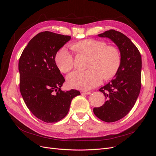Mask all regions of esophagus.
<instances>
[{
  "mask_svg": "<svg viewBox=\"0 0 156 156\" xmlns=\"http://www.w3.org/2000/svg\"><path fill=\"white\" fill-rule=\"evenodd\" d=\"M90 93V92L87 91V90H81V94H88Z\"/></svg>",
  "mask_w": 156,
  "mask_h": 156,
  "instance_id": "obj_1",
  "label": "esophagus"
}]
</instances>
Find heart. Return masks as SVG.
Wrapping results in <instances>:
<instances>
[{
	"label": "heart",
	"mask_w": 156,
	"mask_h": 156,
	"mask_svg": "<svg viewBox=\"0 0 156 156\" xmlns=\"http://www.w3.org/2000/svg\"><path fill=\"white\" fill-rule=\"evenodd\" d=\"M72 48L80 53L90 56L87 70L75 71L68 75L67 82L71 87L89 90L105 80L112 78L120 65V55L116 47L107 45L106 42L94 39L79 41ZM55 62L63 73H68L73 68V55L66 48L60 49L55 56Z\"/></svg>",
	"instance_id": "b5f03b06"
}]
</instances>
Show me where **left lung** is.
Here are the masks:
<instances>
[{"label":"left lung","mask_w":156,"mask_h":156,"mask_svg":"<svg viewBox=\"0 0 156 156\" xmlns=\"http://www.w3.org/2000/svg\"><path fill=\"white\" fill-rule=\"evenodd\" d=\"M98 36L108 37L120 52V65L115 77L99 90L106 101L102 106L93 109L98 119L113 122L127 115L137 100L141 87L142 60L136 47L122 33L111 29Z\"/></svg>","instance_id":"obj_1"}]
</instances>
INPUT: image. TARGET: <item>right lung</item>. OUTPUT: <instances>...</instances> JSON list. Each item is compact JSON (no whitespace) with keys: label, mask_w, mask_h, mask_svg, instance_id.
<instances>
[{"label":"right lung","mask_w":156,"mask_h":156,"mask_svg":"<svg viewBox=\"0 0 156 156\" xmlns=\"http://www.w3.org/2000/svg\"><path fill=\"white\" fill-rule=\"evenodd\" d=\"M70 39L49 31L40 32L29 42L19 61L23 100L33 115L48 123L64 119L73 98L81 95L76 90H61L65 79L55 62L56 53Z\"/></svg>","instance_id":"add662e5"}]
</instances>
